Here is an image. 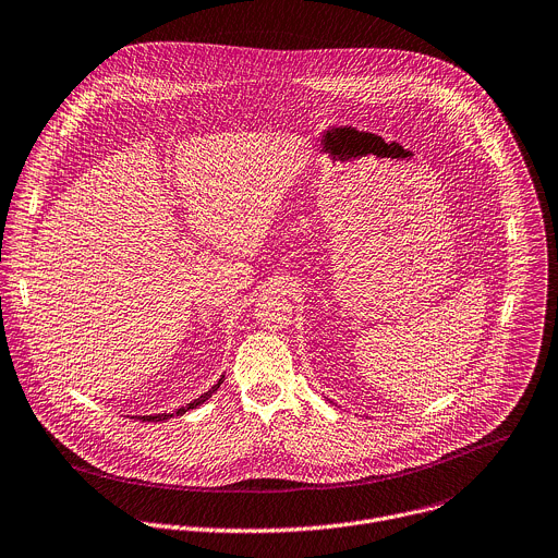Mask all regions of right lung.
Instances as JSON below:
<instances>
[{
  "instance_id": "1",
  "label": "right lung",
  "mask_w": 558,
  "mask_h": 558,
  "mask_svg": "<svg viewBox=\"0 0 558 558\" xmlns=\"http://www.w3.org/2000/svg\"><path fill=\"white\" fill-rule=\"evenodd\" d=\"M222 380H225V378H220V380H218V383H216L207 393H202L199 398H195L193 402H189L186 408H180L175 414H184V412H189V410H195L197 404H202V402H205L207 398H211V393H216V391H218V387L222 385ZM171 416H173V414H156V416H142V421H146V423H158V421H167V418H171Z\"/></svg>"
}]
</instances>
